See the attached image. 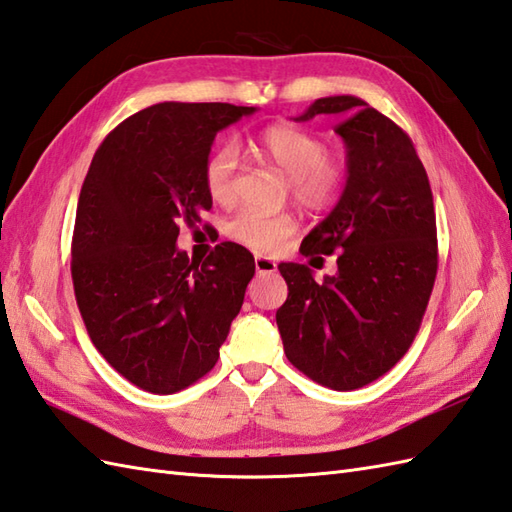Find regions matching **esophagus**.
I'll return each mask as SVG.
<instances>
[{"label":"esophagus","mask_w":512,"mask_h":512,"mask_svg":"<svg viewBox=\"0 0 512 512\" xmlns=\"http://www.w3.org/2000/svg\"><path fill=\"white\" fill-rule=\"evenodd\" d=\"M255 270L259 272V275H261V272H275V270H277V264H275V261H272L270 257L257 255V257H255Z\"/></svg>","instance_id":"34e87169"}]
</instances>
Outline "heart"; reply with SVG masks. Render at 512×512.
Wrapping results in <instances>:
<instances>
[{"label": "heart", "mask_w": 512, "mask_h": 512, "mask_svg": "<svg viewBox=\"0 0 512 512\" xmlns=\"http://www.w3.org/2000/svg\"><path fill=\"white\" fill-rule=\"evenodd\" d=\"M255 150L288 176V192L307 211H325L338 200L347 168L338 154H329L325 141L294 124H272L255 137ZM237 150L222 146L211 154L202 170L207 196L220 207L235 202ZM294 231L285 213L264 216L244 211L229 224V235L257 253L277 251Z\"/></svg>", "instance_id": "1"}]
</instances>
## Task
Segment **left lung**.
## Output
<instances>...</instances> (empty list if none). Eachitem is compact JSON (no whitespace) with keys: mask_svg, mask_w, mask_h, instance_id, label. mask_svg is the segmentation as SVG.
Instances as JSON below:
<instances>
[{"mask_svg":"<svg viewBox=\"0 0 512 512\" xmlns=\"http://www.w3.org/2000/svg\"><path fill=\"white\" fill-rule=\"evenodd\" d=\"M316 115L340 117L347 183L301 253H336L338 270L316 281L305 264H279L288 299L277 327L301 373L355 390L388 373L417 336L438 268L436 213L419 154L395 122L355 95L320 98L296 122Z\"/></svg>","mask_w":512,"mask_h":512,"instance_id":"1","label":"left lung"}]
</instances>
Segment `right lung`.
I'll return each mask as SVG.
<instances>
[{"mask_svg":"<svg viewBox=\"0 0 512 512\" xmlns=\"http://www.w3.org/2000/svg\"><path fill=\"white\" fill-rule=\"evenodd\" d=\"M227 102H161L100 144L80 189L71 279L89 338L130 384L192 386L220 358L255 259L222 242L205 261L178 251L181 224L211 209L202 183L213 139L253 115Z\"/></svg>","mask_w":512,"mask_h":512,"instance_id":"1","label":"right lung"}]
</instances>
